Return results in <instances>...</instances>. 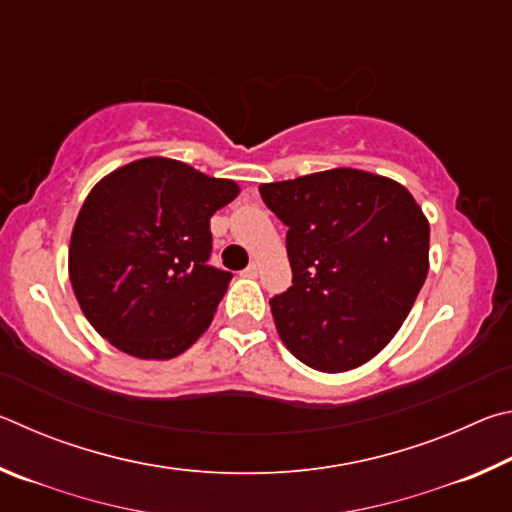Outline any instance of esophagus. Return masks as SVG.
Returning <instances> with one entry per match:
<instances>
[{
  "instance_id": "esophagus-1",
  "label": "esophagus",
  "mask_w": 512,
  "mask_h": 512,
  "mask_svg": "<svg viewBox=\"0 0 512 512\" xmlns=\"http://www.w3.org/2000/svg\"><path fill=\"white\" fill-rule=\"evenodd\" d=\"M248 277H257V273H259V266L253 262V264H248L246 266V271H244Z\"/></svg>"
}]
</instances>
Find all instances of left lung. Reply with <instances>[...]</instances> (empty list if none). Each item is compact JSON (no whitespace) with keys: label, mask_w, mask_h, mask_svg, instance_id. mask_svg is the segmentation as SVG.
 Returning <instances> with one entry per match:
<instances>
[{"label":"left lung","mask_w":512,"mask_h":512,"mask_svg":"<svg viewBox=\"0 0 512 512\" xmlns=\"http://www.w3.org/2000/svg\"><path fill=\"white\" fill-rule=\"evenodd\" d=\"M287 225L291 287L271 298L305 366L345 372L386 348L429 271V223L406 187L359 169L259 185Z\"/></svg>","instance_id":"1"}]
</instances>
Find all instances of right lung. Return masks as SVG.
Returning <instances> with one entry per match:
<instances>
[{"label":"right lung","mask_w":512,"mask_h":512,"mask_svg":"<svg viewBox=\"0 0 512 512\" xmlns=\"http://www.w3.org/2000/svg\"><path fill=\"white\" fill-rule=\"evenodd\" d=\"M237 194L232 180L167 158L126 164L92 189L69 280L103 339L137 359H171L205 332L232 280L210 266V219Z\"/></svg>","instance_id":"right-lung-1"}]
</instances>
